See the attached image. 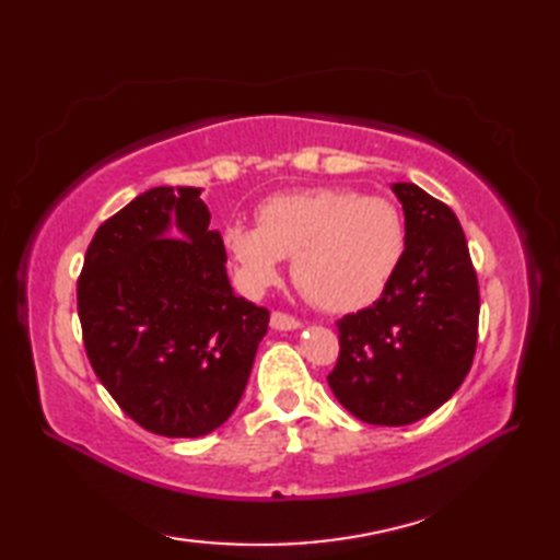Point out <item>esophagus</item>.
Returning <instances> with one entry per match:
<instances>
[{
	"label": "esophagus",
	"mask_w": 560,
	"mask_h": 560,
	"mask_svg": "<svg viewBox=\"0 0 560 560\" xmlns=\"http://www.w3.org/2000/svg\"><path fill=\"white\" fill-rule=\"evenodd\" d=\"M271 327L279 329V331H291V329H301L303 323L299 317L277 311V313H271Z\"/></svg>",
	"instance_id": "obj_1"
}]
</instances>
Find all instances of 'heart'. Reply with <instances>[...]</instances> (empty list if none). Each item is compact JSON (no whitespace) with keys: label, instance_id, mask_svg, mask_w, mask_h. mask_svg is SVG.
I'll return each mask as SVG.
<instances>
[{"label":"heart","instance_id":"b5f03b06","mask_svg":"<svg viewBox=\"0 0 560 560\" xmlns=\"http://www.w3.org/2000/svg\"><path fill=\"white\" fill-rule=\"evenodd\" d=\"M223 245L249 293L277 283L283 257H293V279L307 299L329 313H353L395 279L407 225L385 197L319 187L265 199L257 225H225Z\"/></svg>","mask_w":560,"mask_h":560}]
</instances>
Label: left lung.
Wrapping results in <instances>:
<instances>
[{
  "mask_svg": "<svg viewBox=\"0 0 560 560\" xmlns=\"http://www.w3.org/2000/svg\"><path fill=\"white\" fill-rule=\"evenodd\" d=\"M407 249L389 287L343 315L327 383L355 419L407 425L433 413L467 377L479 335V281L467 237L443 201L395 183Z\"/></svg>",
  "mask_w": 560,
  "mask_h": 560,
  "instance_id": "left-lung-1",
  "label": "left lung"
}]
</instances>
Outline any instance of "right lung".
I'll return each instance as SVG.
<instances>
[{
	"mask_svg": "<svg viewBox=\"0 0 560 560\" xmlns=\"http://www.w3.org/2000/svg\"><path fill=\"white\" fill-rule=\"evenodd\" d=\"M199 195L153 187L135 197L93 235L77 283L93 373L129 419L165 438L229 421L269 325L267 307L233 293Z\"/></svg>",
	"mask_w": 560,
	"mask_h": 560,
	"instance_id": "right-lung-1",
	"label": "right lung"
}]
</instances>
